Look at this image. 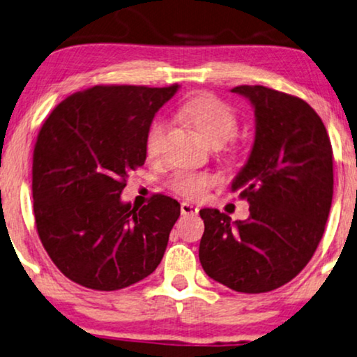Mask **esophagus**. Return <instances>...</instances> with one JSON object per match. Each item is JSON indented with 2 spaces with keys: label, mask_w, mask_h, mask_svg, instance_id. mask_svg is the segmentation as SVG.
Listing matches in <instances>:
<instances>
[{
  "label": "esophagus",
  "mask_w": 357,
  "mask_h": 357,
  "mask_svg": "<svg viewBox=\"0 0 357 357\" xmlns=\"http://www.w3.org/2000/svg\"><path fill=\"white\" fill-rule=\"evenodd\" d=\"M199 212V209H197L196 206L189 204V202H181V214L183 215H194Z\"/></svg>",
  "instance_id": "1"
}]
</instances>
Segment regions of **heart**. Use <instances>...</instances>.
I'll use <instances>...</instances> for the list:
<instances>
[{
    "label": "heart",
    "instance_id": "b5f03b06",
    "mask_svg": "<svg viewBox=\"0 0 357 357\" xmlns=\"http://www.w3.org/2000/svg\"><path fill=\"white\" fill-rule=\"evenodd\" d=\"M178 116L183 123L201 135L212 146H219L227 142L237 130V116L227 103L219 100L209 93H201L188 98L179 107ZM166 132V123L161 120L153 121L148 128L145 148L150 156H156L161 150ZM218 183V176L212 173H178L171 179V188L189 199H201L206 196L207 189Z\"/></svg>",
    "mask_w": 357,
    "mask_h": 357
}]
</instances>
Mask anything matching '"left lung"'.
<instances>
[{
  "label": "left lung",
  "instance_id": "1",
  "mask_svg": "<svg viewBox=\"0 0 357 357\" xmlns=\"http://www.w3.org/2000/svg\"><path fill=\"white\" fill-rule=\"evenodd\" d=\"M255 114L249 160L231 184L249 202L236 220L201 209L199 260L212 280L241 293H265L295 278L321 241L333 201V148L305 100L264 85H238Z\"/></svg>",
  "mask_w": 357,
  "mask_h": 357
}]
</instances>
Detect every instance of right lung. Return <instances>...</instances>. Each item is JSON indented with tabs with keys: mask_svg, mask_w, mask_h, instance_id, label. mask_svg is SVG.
<instances>
[{
	"mask_svg": "<svg viewBox=\"0 0 357 357\" xmlns=\"http://www.w3.org/2000/svg\"><path fill=\"white\" fill-rule=\"evenodd\" d=\"M179 85H96L72 93L40 126L33 156L36 227L56 267L100 291L130 287L163 259L181 206L155 194L135 209L120 199L145 165L155 114Z\"/></svg>",
	"mask_w": 357,
	"mask_h": 357,
	"instance_id": "right-lung-1",
	"label": "right lung"
}]
</instances>
